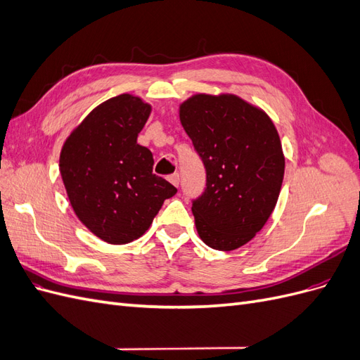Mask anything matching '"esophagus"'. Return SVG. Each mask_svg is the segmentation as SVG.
Returning <instances> with one entry per match:
<instances>
[{
    "instance_id": "obj_1",
    "label": "esophagus",
    "mask_w": 360,
    "mask_h": 360,
    "mask_svg": "<svg viewBox=\"0 0 360 360\" xmlns=\"http://www.w3.org/2000/svg\"><path fill=\"white\" fill-rule=\"evenodd\" d=\"M168 180L174 184V186H179V183H180V176H179V172L169 174V176H168Z\"/></svg>"
}]
</instances>
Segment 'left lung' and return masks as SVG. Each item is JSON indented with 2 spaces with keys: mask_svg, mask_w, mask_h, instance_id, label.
<instances>
[{
  "mask_svg": "<svg viewBox=\"0 0 360 360\" xmlns=\"http://www.w3.org/2000/svg\"><path fill=\"white\" fill-rule=\"evenodd\" d=\"M180 122L205 168V188L192 200L201 240L234 250L274 212L285 159L275 124L233 94H197L180 106Z\"/></svg>",
  "mask_w": 360,
  "mask_h": 360,
  "instance_id": "1",
  "label": "left lung"
}]
</instances>
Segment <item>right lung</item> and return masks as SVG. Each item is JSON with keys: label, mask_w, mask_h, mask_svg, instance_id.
<instances>
[{"label": "right lung", "mask_w": 360, "mask_h": 360, "mask_svg": "<svg viewBox=\"0 0 360 360\" xmlns=\"http://www.w3.org/2000/svg\"><path fill=\"white\" fill-rule=\"evenodd\" d=\"M150 111L139 97H112L85 117L61 150L60 172L73 210L108 243L143 236L177 192L153 174V155L136 143Z\"/></svg>", "instance_id": "obj_1"}]
</instances>
